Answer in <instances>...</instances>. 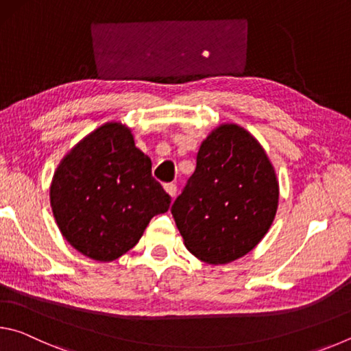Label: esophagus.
Returning <instances> with one entry per match:
<instances>
[{
	"instance_id": "esophagus-1",
	"label": "esophagus",
	"mask_w": 351,
	"mask_h": 351,
	"mask_svg": "<svg viewBox=\"0 0 351 351\" xmlns=\"http://www.w3.org/2000/svg\"><path fill=\"white\" fill-rule=\"evenodd\" d=\"M164 189H165V192H167L171 198H173L175 195H176V190H178V187H176V184H175V182H169V184H165Z\"/></svg>"
}]
</instances>
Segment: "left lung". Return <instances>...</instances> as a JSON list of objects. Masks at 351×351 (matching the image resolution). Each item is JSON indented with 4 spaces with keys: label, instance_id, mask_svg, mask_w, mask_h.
I'll use <instances>...</instances> for the list:
<instances>
[{
    "label": "left lung",
    "instance_id": "8db88e82",
    "mask_svg": "<svg viewBox=\"0 0 351 351\" xmlns=\"http://www.w3.org/2000/svg\"><path fill=\"white\" fill-rule=\"evenodd\" d=\"M277 203L278 184L265 150L245 128L226 123L201 144L171 215L195 257L224 265L258 245Z\"/></svg>",
    "mask_w": 351,
    "mask_h": 351
}]
</instances>
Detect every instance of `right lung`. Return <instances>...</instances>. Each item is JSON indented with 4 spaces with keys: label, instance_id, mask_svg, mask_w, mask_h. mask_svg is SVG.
I'll use <instances>...</instances> for the list:
<instances>
[{
    "label": "right lung",
    "instance_id": "add662e5",
    "mask_svg": "<svg viewBox=\"0 0 351 351\" xmlns=\"http://www.w3.org/2000/svg\"><path fill=\"white\" fill-rule=\"evenodd\" d=\"M170 195L152 176V161L132 132L105 123L58 165L51 206L64 239L99 261L116 260L144 234L150 219L169 210Z\"/></svg>",
    "mask_w": 351,
    "mask_h": 351
}]
</instances>
